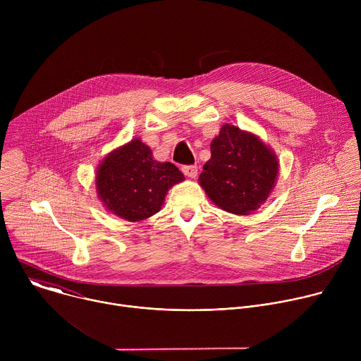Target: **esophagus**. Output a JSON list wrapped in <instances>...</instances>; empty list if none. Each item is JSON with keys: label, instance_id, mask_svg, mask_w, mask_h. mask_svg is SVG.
Instances as JSON below:
<instances>
[{"label": "esophagus", "instance_id": "1", "mask_svg": "<svg viewBox=\"0 0 361 361\" xmlns=\"http://www.w3.org/2000/svg\"><path fill=\"white\" fill-rule=\"evenodd\" d=\"M181 170H183V173H184L188 178H195L197 174H198L197 166H183Z\"/></svg>", "mask_w": 361, "mask_h": 361}]
</instances>
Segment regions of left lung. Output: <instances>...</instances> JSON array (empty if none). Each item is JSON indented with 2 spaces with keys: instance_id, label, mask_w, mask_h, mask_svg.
<instances>
[{
  "instance_id": "1",
  "label": "left lung",
  "mask_w": 361,
  "mask_h": 361,
  "mask_svg": "<svg viewBox=\"0 0 361 361\" xmlns=\"http://www.w3.org/2000/svg\"><path fill=\"white\" fill-rule=\"evenodd\" d=\"M212 159L204 164L200 185L224 212L247 216L266 202L274 188L279 161L259 137L224 124L213 140Z\"/></svg>"
}]
</instances>
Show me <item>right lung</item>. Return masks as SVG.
I'll use <instances>...</instances> for the list:
<instances>
[{
	"instance_id": "1",
	"label": "right lung",
	"mask_w": 361,
	"mask_h": 361,
	"mask_svg": "<svg viewBox=\"0 0 361 361\" xmlns=\"http://www.w3.org/2000/svg\"><path fill=\"white\" fill-rule=\"evenodd\" d=\"M184 174L171 163L152 159L140 138L111 151L97 169V192L106 209L128 221H140L161 210L166 194Z\"/></svg>"
}]
</instances>
